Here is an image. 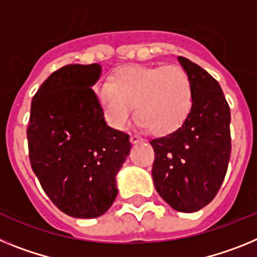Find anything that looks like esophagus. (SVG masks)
Segmentation results:
<instances>
[{
	"label": "esophagus",
	"mask_w": 257,
	"mask_h": 257,
	"mask_svg": "<svg viewBox=\"0 0 257 257\" xmlns=\"http://www.w3.org/2000/svg\"><path fill=\"white\" fill-rule=\"evenodd\" d=\"M131 141L132 144H138V142L144 141V137L140 135H132L131 136Z\"/></svg>",
	"instance_id": "1"
}]
</instances>
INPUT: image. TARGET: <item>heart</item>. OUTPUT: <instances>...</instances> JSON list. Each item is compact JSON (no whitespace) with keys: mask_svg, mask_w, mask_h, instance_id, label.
Instances as JSON below:
<instances>
[{"mask_svg":"<svg viewBox=\"0 0 257 257\" xmlns=\"http://www.w3.org/2000/svg\"><path fill=\"white\" fill-rule=\"evenodd\" d=\"M103 117L112 128L126 125L135 112L138 124L167 136L185 124L194 103L190 75L180 66H125L110 82L95 88Z\"/></svg>","mask_w":257,"mask_h":257,"instance_id":"obj_1","label":"heart"}]
</instances>
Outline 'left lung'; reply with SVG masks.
I'll return each instance as SVG.
<instances>
[{
  "label": "left lung",
  "mask_w": 257,
  "mask_h": 257,
  "mask_svg": "<svg viewBox=\"0 0 257 257\" xmlns=\"http://www.w3.org/2000/svg\"><path fill=\"white\" fill-rule=\"evenodd\" d=\"M191 77L194 103L178 131L154 138L156 191L176 211L195 212L220 190L231 153L230 107L221 86L206 70L178 57Z\"/></svg>",
  "instance_id": "1"
}]
</instances>
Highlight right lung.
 <instances>
[{"label": "right lung", "mask_w": 257, "mask_h": 257, "mask_svg": "<svg viewBox=\"0 0 257 257\" xmlns=\"http://www.w3.org/2000/svg\"><path fill=\"white\" fill-rule=\"evenodd\" d=\"M101 66L68 64L33 95L27 138L31 167L66 215L99 217L117 195L116 173L131 151L129 135L106 124L94 85Z\"/></svg>", "instance_id": "1"}]
</instances>
